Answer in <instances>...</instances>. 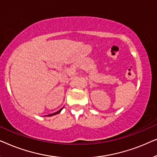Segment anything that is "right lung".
Instances as JSON below:
<instances>
[{
    "mask_svg": "<svg viewBox=\"0 0 157 157\" xmlns=\"http://www.w3.org/2000/svg\"><path fill=\"white\" fill-rule=\"evenodd\" d=\"M61 110H59V111H57V112H56V113H52V114H49V115H46V117H52V116L56 115V114H58V113H60V112H61Z\"/></svg>",
    "mask_w": 157,
    "mask_h": 157,
    "instance_id": "1",
    "label": "right lung"
}]
</instances>
